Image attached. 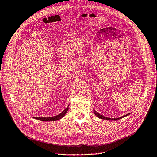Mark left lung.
<instances>
[{"instance_id": "8db88e82", "label": "left lung", "mask_w": 157, "mask_h": 157, "mask_svg": "<svg viewBox=\"0 0 157 157\" xmlns=\"http://www.w3.org/2000/svg\"><path fill=\"white\" fill-rule=\"evenodd\" d=\"M94 113H95V115L97 116V117H98L99 118H101V119H107V120H117V119H121V118H123V117H125V116H127V115H129V114H127V115H126L123 116V117H121L117 118V119H111V118H108V117H104V116H103V115H101L99 114L98 113H97V112L95 111H94Z\"/></svg>"}]
</instances>
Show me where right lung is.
Segmentation results:
<instances>
[{
	"label": "right lung",
	"instance_id": "right-lung-1",
	"mask_svg": "<svg viewBox=\"0 0 157 157\" xmlns=\"http://www.w3.org/2000/svg\"><path fill=\"white\" fill-rule=\"evenodd\" d=\"M68 109H69V107H67L66 109L62 111L61 113L54 116V117H35L36 119H38V120H41L44 121H56V120H58L59 119L62 118L64 115H66L67 113V111H68Z\"/></svg>",
	"mask_w": 157,
	"mask_h": 157
}]
</instances>
